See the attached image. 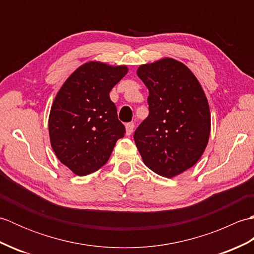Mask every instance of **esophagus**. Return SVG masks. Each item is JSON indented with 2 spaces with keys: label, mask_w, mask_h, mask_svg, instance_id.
<instances>
[{
  "label": "esophagus",
  "mask_w": 254,
  "mask_h": 254,
  "mask_svg": "<svg viewBox=\"0 0 254 254\" xmlns=\"http://www.w3.org/2000/svg\"><path fill=\"white\" fill-rule=\"evenodd\" d=\"M126 128H127V135H131L134 130V123L133 122H128L126 124Z\"/></svg>",
  "instance_id": "obj_1"
}]
</instances>
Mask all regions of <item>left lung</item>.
<instances>
[{
  "label": "left lung",
  "instance_id": "1",
  "mask_svg": "<svg viewBox=\"0 0 254 254\" xmlns=\"http://www.w3.org/2000/svg\"><path fill=\"white\" fill-rule=\"evenodd\" d=\"M137 76L148 88L149 115L134 132L144 164L172 178L201 158L210 132L208 102L194 74L174 59L144 64Z\"/></svg>",
  "mask_w": 254,
  "mask_h": 254
}]
</instances>
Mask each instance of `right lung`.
<instances>
[{
	"label": "right lung",
	"instance_id": "add662e5",
	"mask_svg": "<svg viewBox=\"0 0 254 254\" xmlns=\"http://www.w3.org/2000/svg\"><path fill=\"white\" fill-rule=\"evenodd\" d=\"M127 67L88 62L79 66L57 94L49 116L51 146L75 175L86 176L104 166L126 127L119 121L109 93Z\"/></svg>",
	"mask_w": 254,
	"mask_h": 254
}]
</instances>
